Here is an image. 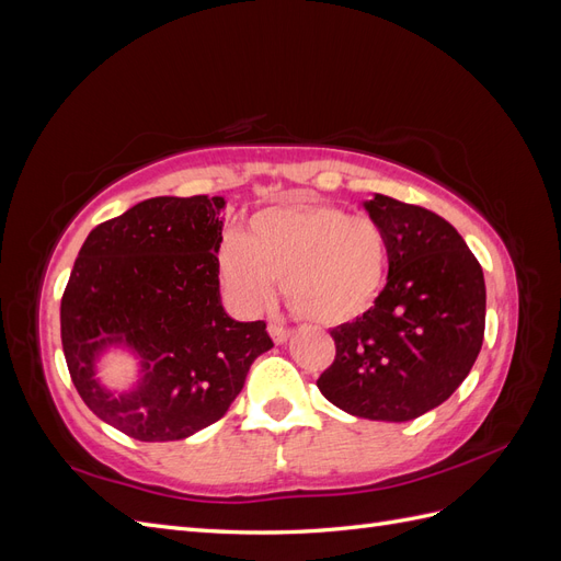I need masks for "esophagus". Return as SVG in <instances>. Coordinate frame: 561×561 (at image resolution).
<instances>
[{
    "label": "esophagus",
    "mask_w": 561,
    "mask_h": 561,
    "mask_svg": "<svg viewBox=\"0 0 561 561\" xmlns=\"http://www.w3.org/2000/svg\"><path fill=\"white\" fill-rule=\"evenodd\" d=\"M268 334L274 339V344H285L287 336H290V330L280 325H268Z\"/></svg>",
    "instance_id": "esophagus-1"
}]
</instances>
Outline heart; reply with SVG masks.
<instances>
[{
	"mask_svg": "<svg viewBox=\"0 0 561 561\" xmlns=\"http://www.w3.org/2000/svg\"><path fill=\"white\" fill-rule=\"evenodd\" d=\"M219 274L236 307L254 316L276 299L278 278L293 309L318 325H346L379 299L388 239L369 215L322 201H293L254 213L245 236L219 248Z\"/></svg>",
	"mask_w": 561,
	"mask_h": 561,
	"instance_id": "1",
	"label": "heart"
}]
</instances>
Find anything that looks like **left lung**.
I'll return each instance as SVG.
<instances>
[{"mask_svg": "<svg viewBox=\"0 0 561 561\" xmlns=\"http://www.w3.org/2000/svg\"><path fill=\"white\" fill-rule=\"evenodd\" d=\"M365 210L388 239V278L365 316L334 328L318 379L334 407L369 421H412L463 383L484 339L480 262L447 219L375 194Z\"/></svg>", "mask_w": 561, "mask_h": 561, "instance_id": "obj_1", "label": "left lung"}]
</instances>
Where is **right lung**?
Returning a JSON list of instances; mask_svg holds the SVG:
<instances>
[{"label": "right lung", "mask_w": 561, "mask_h": 561, "mask_svg": "<svg viewBox=\"0 0 561 561\" xmlns=\"http://www.w3.org/2000/svg\"><path fill=\"white\" fill-rule=\"evenodd\" d=\"M222 196H157L98 225L60 301L67 369L89 410L140 443L184 439L219 421L274 342L233 320L219 295ZM112 347L139 363L116 394L96 365Z\"/></svg>", "instance_id": "1"}]
</instances>
